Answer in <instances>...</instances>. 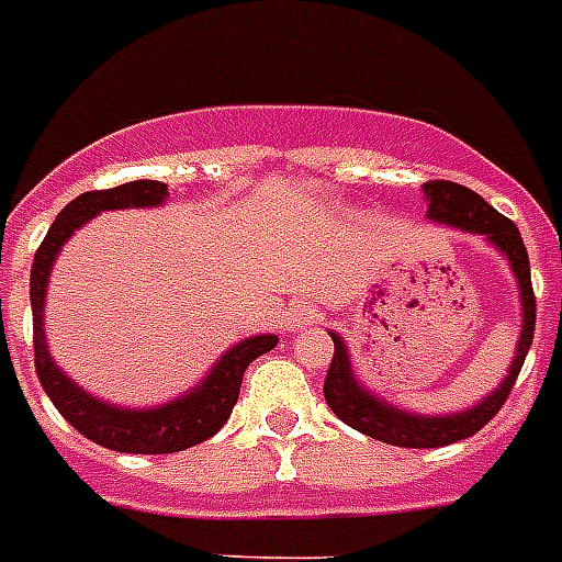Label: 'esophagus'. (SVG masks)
Listing matches in <instances>:
<instances>
[{"label":"esophagus","mask_w":562,"mask_h":562,"mask_svg":"<svg viewBox=\"0 0 562 562\" xmlns=\"http://www.w3.org/2000/svg\"><path fill=\"white\" fill-rule=\"evenodd\" d=\"M317 321V308L312 306V303H291L289 308H285V329L289 333H300V329H306V326H312Z\"/></svg>","instance_id":"esophagus-1"}]
</instances>
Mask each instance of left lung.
I'll use <instances>...</instances> for the list:
<instances>
[{
	"label": "left lung",
	"mask_w": 562,
	"mask_h": 562,
	"mask_svg": "<svg viewBox=\"0 0 562 562\" xmlns=\"http://www.w3.org/2000/svg\"><path fill=\"white\" fill-rule=\"evenodd\" d=\"M423 198H426V218L431 224H443V227H452L458 233L481 236L490 247H496L502 254V259L514 273L516 291H519L522 324H519V338H516L514 359L507 364L505 379L493 391L484 393L479 402H472L461 411H449V414H419V411L402 408L396 402L384 400L375 391H370L356 373L347 341L335 329H329L335 356L324 382L326 405L333 408L335 417L356 428V431H361V435L382 440V443L405 446V449H437V446L458 443L463 437L475 435L481 426H487L490 417L505 405L507 393H510L516 375L522 370L525 356H528L533 341V324H537L531 265H528V250H525V241L514 221L493 210L481 194L461 187V183H449V180L426 183Z\"/></svg>",
	"instance_id": "obj_1"
}]
</instances>
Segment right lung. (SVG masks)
<instances>
[{
	"label": "right lung",
	"instance_id": "add662e5",
	"mask_svg": "<svg viewBox=\"0 0 562 562\" xmlns=\"http://www.w3.org/2000/svg\"><path fill=\"white\" fill-rule=\"evenodd\" d=\"M169 198V187L160 180H131L108 192H83L57 212L31 265V312H34V364L43 391L55 408L92 443L127 454H169L203 443L229 419L238 400L245 368L262 352L277 347V335L259 333L241 338L221 352L206 373L175 400L160 405H116L75 382L55 361L46 341V291L57 256L69 238L90 224L95 215L113 210H154Z\"/></svg>",
	"mask_w": 562,
	"mask_h": 562
}]
</instances>
